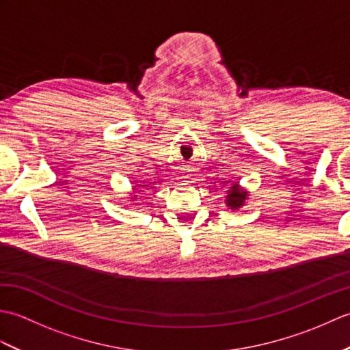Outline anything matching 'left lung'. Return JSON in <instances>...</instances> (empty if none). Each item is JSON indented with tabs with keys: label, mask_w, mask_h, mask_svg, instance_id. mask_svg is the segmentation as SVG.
I'll list each match as a JSON object with an SVG mask.
<instances>
[{
	"label": "left lung",
	"mask_w": 350,
	"mask_h": 350,
	"mask_svg": "<svg viewBox=\"0 0 350 350\" xmlns=\"http://www.w3.org/2000/svg\"><path fill=\"white\" fill-rule=\"evenodd\" d=\"M227 200L226 203L230 207V209H237V207H241L245 202V198H247V192H242L237 188V185H233V187H230L227 191Z\"/></svg>",
	"instance_id": "1"
}]
</instances>
